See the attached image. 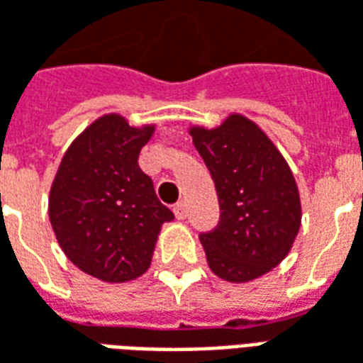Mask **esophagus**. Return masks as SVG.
<instances>
[{
  "label": "esophagus",
  "instance_id": "obj_1",
  "mask_svg": "<svg viewBox=\"0 0 363 363\" xmlns=\"http://www.w3.org/2000/svg\"><path fill=\"white\" fill-rule=\"evenodd\" d=\"M173 210H174V216H177V220H186V216H189L186 202H177Z\"/></svg>",
  "mask_w": 363,
  "mask_h": 363
}]
</instances>
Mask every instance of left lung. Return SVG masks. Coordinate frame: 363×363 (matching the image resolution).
I'll return each instance as SVG.
<instances>
[{
    "label": "left lung",
    "instance_id": "1",
    "mask_svg": "<svg viewBox=\"0 0 363 363\" xmlns=\"http://www.w3.org/2000/svg\"><path fill=\"white\" fill-rule=\"evenodd\" d=\"M190 134L220 200L218 228L200 233L212 272L228 281L270 272L286 259L301 225L299 192L286 159L239 114Z\"/></svg>",
    "mask_w": 363,
    "mask_h": 363
}]
</instances>
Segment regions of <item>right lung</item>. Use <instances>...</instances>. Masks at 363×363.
Instances as JSON below:
<instances>
[{
	"label": "right lung",
	"mask_w": 363,
	"mask_h": 363,
	"mask_svg": "<svg viewBox=\"0 0 363 363\" xmlns=\"http://www.w3.org/2000/svg\"><path fill=\"white\" fill-rule=\"evenodd\" d=\"M153 126L118 114L95 120L60 163L50 190V223L62 251L83 272L128 281L151 264L161 225L174 220L138 165Z\"/></svg>",
	"instance_id": "1"
}]
</instances>
